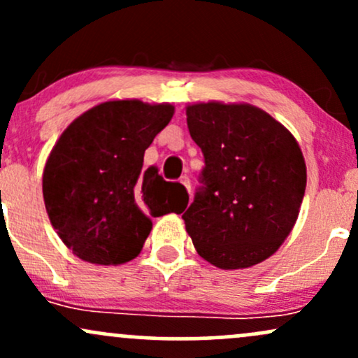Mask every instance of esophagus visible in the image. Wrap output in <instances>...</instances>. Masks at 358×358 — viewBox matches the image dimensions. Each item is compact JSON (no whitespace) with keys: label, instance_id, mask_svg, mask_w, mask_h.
Segmentation results:
<instances>
[{"label":"esophagus","instance_id":"1","mask_svg":"<svg viewBox=\"0 0 358 358\" xmlns=\"http://www.w3.org/2000/svg\"><path fill=\"white\" fill-rule=\"evenodd\" d=\"M180 183H183V185H185V188H187L188 192H192V183H190V178H188L187 175H185V176H182V178H180Z\"/></svg>","mask_w":358,"mask_h":358}]
</instances>
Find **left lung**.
Masks as SVG:
<instances>
[{
    "instance_id": "1",
    "label": "left lung",
    "mask_w": 358,
    "mask_h": 358,
    "mask_svg": "<svg viewBox=\"0 0 358 358\" xmlns=\"http://www.w3.org/2000/svg\"><path fill=\"white\" fill-rule=\"evenodd\" d=\"M187 124L205 162L182 215L196 252L222 269L250 268L273 256L305 196L306 165L296 139L249 104L188 106Z\"/></svg>"
}]
</instances>
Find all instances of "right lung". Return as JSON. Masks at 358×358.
<instances>
[{
	"mask_svg": "<svg viewBox=\"0 0 358 358\" xmlns=\"http://www.w3.org/2000/svg\"><path fill=\"white\" fill-rule=\"evenodd\" d=\"M173 106L109 101L62 133L43 170V200L64 244L82 261L110 266L141 252L151 217L183 210L188 193L143 170L146 148Z\"/></svg>",
	"mask_w": 358,
	"mask_h": 358,
	"instance_id": "1",
	"label": "right lung"
}]
</instances>
